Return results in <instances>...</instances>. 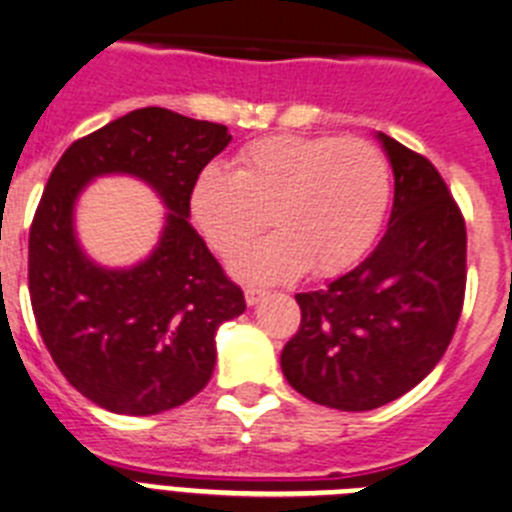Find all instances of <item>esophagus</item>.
<instances>
[{
    "instance_id": "34e87169",
    "label": "esophagus",
    "mask_w": 512,
    "mask_h": 512,
    "mask_svg": "<svg viewBox=\"0 0 512 512\" xmlns=\"http://www.w3.org/2000/svg\"><path fill=\"white\" fill-rule=\"evenodd\" d=\"M265 296H267V293H265V290H260V288H247L245 290L247 306H257V303H260Z\"/></svg>"
}]
</instances>
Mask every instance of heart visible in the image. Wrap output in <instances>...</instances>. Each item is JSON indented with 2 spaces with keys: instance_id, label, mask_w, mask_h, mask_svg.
<instances>
[{
  "instance_id": "heart-1",
  "label": "heart",
  "mask_w": 512,
  "mask_h": 512,
  "mask_svg": "<svg viewBox=\"0 0 512 512\" xmlns=\"http://www.w3.org/2000/svg\"><path fill=\"white\" fill-rule=\"evenodd\" d=\"M393 196L390 160L367 140L275 135L247 145L237 168L206 165L188 206L206 245L237 255L270 224L278 234L234 260L237 278L283 283L311 267L326 278L365 255Z\"/></svg>"
}]
</instances>
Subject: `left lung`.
Wrapping results in <instances>:
<instances>
[{
    "label": "left lung",
    "mask_w": 512,
    "mask_h": 512,
    "mask_svg": "<svg viewBox=\"0 0 512 512\" xmlns=\"http://www.w3.org/2000/svg\"><path fill=\"white\" fill-rule=\"evenodd\" d=\"M395 176L375 250L321 290L298 293L301 326L280 354L285 380L313 403L372 411L439 365L462 316L467 227L439 170L377 132Z\"/></svg>",
    "instance_id": "8db88e82"
}]
</instances>
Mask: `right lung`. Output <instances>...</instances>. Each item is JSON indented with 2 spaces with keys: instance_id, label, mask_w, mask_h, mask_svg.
Wrapping results in <instances>:
<instances>
[{
  "instance_id": "obj_1",
  "label": "right lung",
  "mask_w": 512,
  "mask_h": 512,
  "mask_svg": "<svg viewBox=\"0 0 512 512\" xmlns=\"http://www.w3.org/2000/svg\"><path fill=\"white\" fill-rule=\"evenodd\" d=\"M229 140L224 124L145 107L73 142L50 173L30 227L32 313L58 370L107 411L155 416L201 393L216 329L247 308L188 222L193 181ZM112 172L145 180L169 209L151 257L114 271L72 229L77 193Z\"/></svg>"
}]
</instances>
